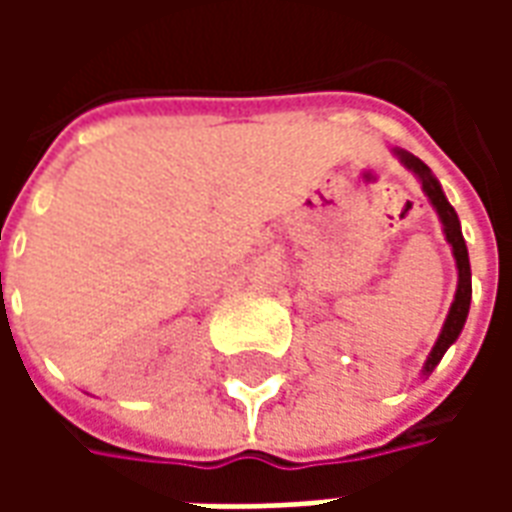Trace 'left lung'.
Here are the masks:
<instances>
[{
  "instance_id": "8db88e82",
  "label": "left lung",
  "mask_w": 512,
  "mask_h": 512,
  "mask_svg": "<svg viewBox=\"0 0 512 512\" xmlns=\"http://www.w3.org/2000/svg\"><path fill=\"white\" fill-rule=\"evenodd\" d=\"M392 153H395L397 161L419 180L425 197H428V202L433 205V211L439 216L441 233H444L447 244H450L452 257H455V268H458L455 299H452L450 312H447V318H444V326H441L439 337H436V343H433L428 359H425V365H422V373H419L422 378H428L441 362V356L447 354L450 345H455V340L461 337L463 323L469 318V304H472V266H469V249H466V241H463L461 233V219H458V213H455V208H452L450 200H447V194L441 189L439 178L430 172V167L422 158H417L414 153H408L403 147H395Z\"/></svg>"
}]
</instances>
